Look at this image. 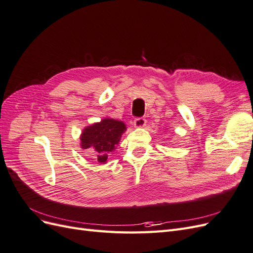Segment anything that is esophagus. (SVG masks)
Masks as SVG:
<instances>
[{
	"label": "esophagus",
	"instance_id": "obj_1",
	"mask_svg": "<svg viewBox=\"0 0 253 253\" xmlns=\"http://www.w3.org/2000/svg\"><path fill=\"white\" fill-rule=\"evenodd\" d=\"M147 124V120H145L143 117H139V118H136L134 120V126L135 127H143Z\"/></svg>",
	"mask_w": 253,
	"mask_h": 253
}]
</instances>
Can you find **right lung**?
<instances>
[{
    "instance_id": "add662e5",
    "label": "right lung",
    "mask_w": 253,
    "mask_h": 253,
    "mask_svg": "<svg viewBox=\"0 0 253 253\" xmlns=\"http://www.w3.org/2000/svg\"><path fill=\"white\" fill-rule=\"evenodd\" d=\"M126 129V125L122 121L104 118L83 129L80 145L82 149L93 148L97 153L98 162L105 164L110 153L116 149Z\"/></svg>"
}]
</instances>
